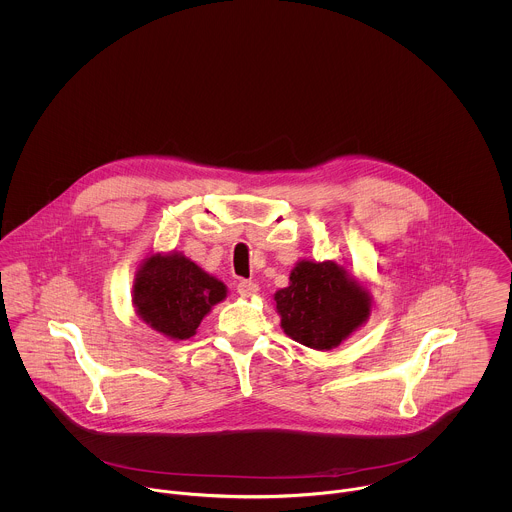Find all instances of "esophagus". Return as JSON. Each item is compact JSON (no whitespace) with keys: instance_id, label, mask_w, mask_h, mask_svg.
<instances>
[{"instance_id":"esophagus-1","label":"esophagus","mask_w":512,"mask_h":512,"mask_svg":"<svg viewBox=\"0 0 512 512\" xmlns=\"http://www.w3.org/2000/svg\"><path fill=\"white\" fill-rule=\"evenodd\" d=\"M236 290L240 295H252V293L258 292V284H254L250 280H242V282H238Z\"/></svg>"}]
</instances>
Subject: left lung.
I'll return each instance as SVG.
<instances>
[{"instance_id": "1", "label": "left lung", "mask_w": 512, "mask_h": 512, "mask_svg": "<svg viewBox=\"0 0 512 512\" xmlns=\"http://www.w3.org/2000/svg\"><path fill=\"white\" fill-rule=\"evenodd\" d=\"M282 329L293 341L329 351L339 347L370 315V295L335 262L301 260L290 286L274 295Z\"/></svg>"}]
</instances>
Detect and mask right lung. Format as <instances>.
<instances>
[{
	"label": "right lung",
	"instance_id": "1",
	"mask_svg": "<svg viewBox=\"0 0 512 512\" xmlns=\"http://www.w3.org/2000/svg\"><path fill=\"white\" fill-rule=\"evenodd\" d=\"M226 297V286L183 254H153L134 280V305L147 325L169 339H189Z\"/></svg>",
	"mask_w": 512,
	"mask_h": 512
}]
</instances>
